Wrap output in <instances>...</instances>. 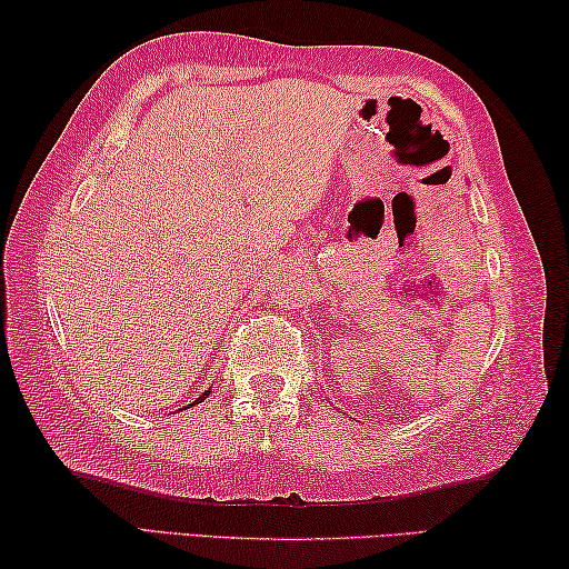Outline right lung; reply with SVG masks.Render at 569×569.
Returning <instances> with one entry per match:
<instances>
[{
  "mask_svg": "<svg viewBox=\"0 0 569 569\" xmlns=\"http://www.w3.org/2000/svg\"><path fill=\"white\" fill-rule=\"evenodd\" d=\"M209 393H211V390H207V393H203V396H199V398H197V400H193V403H189V406H197V403H201V400H203V398H207Z\"/></svg>",
  "mask_w": 569,
  "mask_h": 569,
  "instance_id": "add662e5",
  "label": "right lung"
}]
</instances>
